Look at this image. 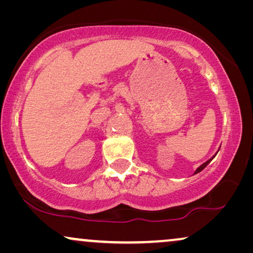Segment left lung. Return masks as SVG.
I'll return each mask as SVG.
<instances>
[{"instance_id":"8db88e82","label":"left lung","mask_w":253,"mask_h":253,"mask_svg":"<svg viewBox=\"0 0 253 253\" xmlns=\"http://www.w3.org/2000/svg\"><path fill=\"white\" fill-rule=\"evenodd\" d=\"M219 150H220V148H219ZM217 152H219V151H217ZM217 152H216V153H217ZM215 155H216V154H215ZM215 155H213V157H212V158H211V159H209V160H207L206 162H204V164H203L202 166H199V167L196 169L195 174H198V172H200V171H202V170H203V169H204V168H205V167H206V166H207V165H209V164H210V162L213 160V159H214V157H215Z\"/></svg>"}]
</instances>
